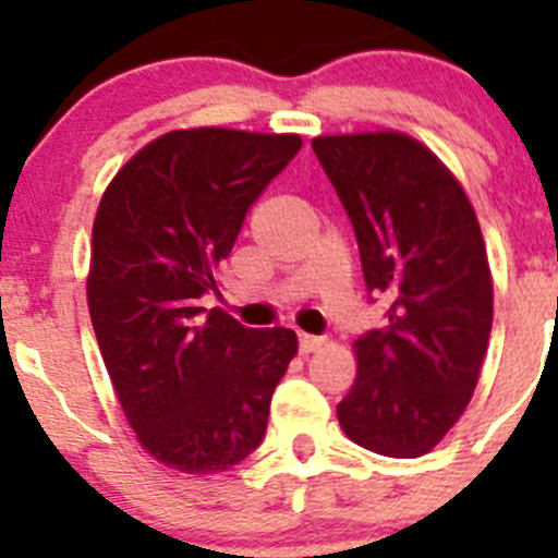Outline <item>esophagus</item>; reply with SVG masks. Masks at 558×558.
<instances>
[{
  "label": "esophagus",
  "instance_id": "1",
  "mask_svg": "<svg viewBox=\"0 0 558 558\" xmlns=\"http://www.w3.org/2000/svg\"><path fill=\"white\" fill-rule=\"evenodd\" d=\"M326 340L324 337H313V335H300V353H315L318 348H324Z\"/></svg>",
  "mask_w": 558,
  "mask_h": 558
}]
</instances>
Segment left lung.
<instances>
[{
	"instance_id": "1",
	"label": "left lung",
	"mask_w": 558,
	"mask_h": 558,
	"mask_svg": "<svg viewBox=\"0 0 558 558\" xmlns=\"http://www.w3.org/2000/svg\"><path fill=\"white\" fill-rule=\"evenodd\" d=\"M356 232L367 289L388 324L353 342L356 380L342 432L391 459L429 453L477 386L494 318L481 223L456 174L402 132L313 140Z\"/></svg>"
}]
</instances>
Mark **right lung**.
<instances>
[{"instance_id":"right-lung-1","label":"right lung","mask_w":558,"mask_h":558,"mask_svg":"<svg viewBox=\"0 0 558 558\" xmlns=\"http://www.w3.org/2000/svg\"><path fill=\"white\" fill-rule=\"evenodd\" d=\"M302 148L300 134L174 129L140 148L99 202L86 278L107 375L145 453L216 475L256 451L296 356L283 326L245 329L218 291L245 213Z\"/></svg>"}]
</instances>
